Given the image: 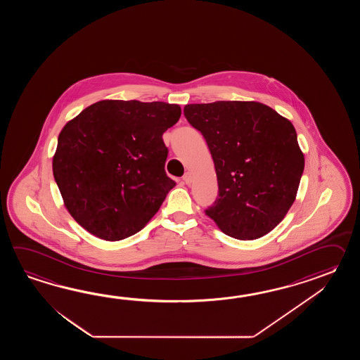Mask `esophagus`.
Listing matches in <instances>:
<instances>
[{"instance_id": "esophagus-1", "label": "esophagus", "mask_w": 360, "mask_h": 360, "mask_svg": "<svg viewBox=\"0 0 360 360\" xmlns=\"http://www.w3.org/2000/svg\"><path fill=\"white\" fill-rule=\"evenodd\" d=\"M183 180L185 184H191V180H193V176H191V172H186V174L183 176Z\"/></svg>"}]
</instances>
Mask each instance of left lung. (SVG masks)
I'll return each instance as SVG.
<instances>
[{"mask_svg":"<svg viewBox=\"0 0 360 360\" xmlns=\"http://www.w3.org/2000/svg\"><path fill=\"white\" fill-rule=\"evenodd\" d=\"M184 115L214 160L219 195L207 216L229 237L266 236L293 205L304 172L293 124L257 101L188 104Z\"/></svg>","mask_w":360,"mask_h":360,"instance_id":"8db88e82","label":"left lung"}]
</instances>
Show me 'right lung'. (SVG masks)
Segmentation results:
<instances>
[{"instance_id": "1", "label": "right lung", "mask_w": 360, "mask_h": 360, "mask_svg": "<svg viewBox=\"0 0 360 360\" xmlns=\"http://www.w3.org/2000/svg\"><path fill=\"white\" fill-rule=\"evenodd\" d=\"M177 104L101 100L61 130L53 158L64 206L84 229L121 240L143 229L176 183L165 171L163 132Z\"/></svg>"}]
</instances>
